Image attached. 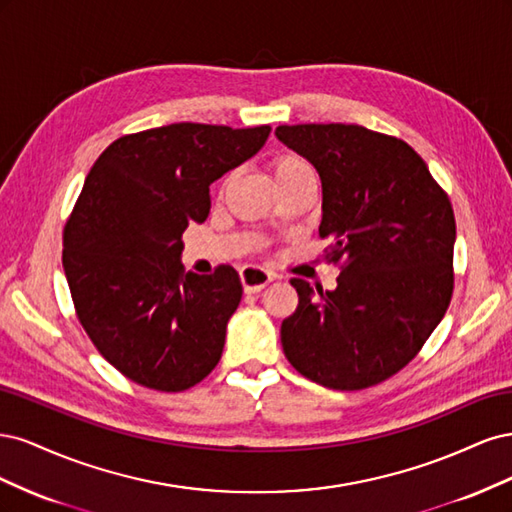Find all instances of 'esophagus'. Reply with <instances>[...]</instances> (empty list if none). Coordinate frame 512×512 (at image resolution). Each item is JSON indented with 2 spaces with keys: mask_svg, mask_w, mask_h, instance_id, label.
Segmentation results:
<instances>
[{
  "mask_svg": "<svg viewBox=\"0 0 512 512\" xmlns=\"http://www.w3.org/2000/svg\"><path fill=\"white\" fill-rule=\"evenodd\" d=\"M239 275L245 292H260L269 282L275 280V275L271 271H265L260 267H243Z\"/></svg>",
  "mask_w": 512,
  "mask_h": 512,
  "instance_id": "esophagus-1",
  "label": "esophagus"
}]
</instances>
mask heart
I'll list each match as a JSON object with an SVG mask.
<instances>
[{
  "mask_svg": "<svg viewBox=\"0 0 512 512\" xmlns=\"http://www.w3.org/2000/svg\"><path fill=\"white\" fill-rule=\"evenodd\" d=\"M273 175L277 185H288L305 177H314V170L297 153H282L273 160Z\"/></svg>",
  "mask_w": 512,
  "mask_h": 512,
  "instance_id": "obj_1",
  "label": "heart"
}]
</instances>
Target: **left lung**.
Returning a JSON list of instances; mask_svg holds the SVG:
<instances>
[{
    "mask_svg": "<svg viewBox=\"0 0 512 512\" xmlns=\"http://www.w3.org/2000/svg\"><path fill=\"white\" fill-rule=\"evenodd\" d=\"M322 181L320 237L342 262L335 290L294 277L282 346L301 376L359 391L404 369L453 297L455 215L423 158L401 138L346 123L275 130Z\"/></svg>",
    "mask_w": 512,
    "mask_h": 512,
    "instance_id": "left-lung-1",
    "label": "left lung"
}]
</instances>
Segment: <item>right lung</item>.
Masks as SVG:
<instances>
[{"label":"right lung","mask_w":512,"mask_h":512,"mask_svg":"<svg viewBox=\"0 0 512 512\" xmlns=\"http://www.w3.org/2000/svg\"><path fill=\"white\" fill-rule=\"evenodd\" d=\"M269 132L170 123L117 138L91 166L61 260L85 333L132 382L179 393L218 365L243 288L228 265L183 273L181 235L207 220L209 185Z\"/></svg>","instance_id":"add662e5"}]
</instances>
